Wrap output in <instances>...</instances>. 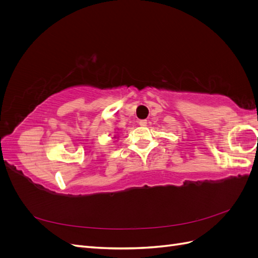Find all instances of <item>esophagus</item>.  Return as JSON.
<instances>
[{
  "mask_svg": "<svg viewBox=\"0 0 258 258\" xmlns=\"http://www.w3.org/2000/svg\"><path fill=\"white\" fill-rule=\"evenodd\" d=\"M139 124H140V126H142V127H145V126H147V120H146V119L140 120V121H139Z\"/></svg>",
  "mask_w": 258,
  "mask_h": 258,
  "instance_id": "obj_1",
  "label": "esophagus"
}]
</instances>
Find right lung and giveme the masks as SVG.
Returning a JSON list of instances; mask_svg holds the SVG:
<instances>
[{
  "label": "right lung",
  "instance_id": "right-lung-1",
  "mask_svg": "<svg viewBox=\"0 0 258 258\" xmlns=\"http://www.w3.org/2000/svg\"><path fill=\"white\" fill-rule=\"evenodd\" d=\"M114 138H116V137H114Z\"/></svg>",
  "mask_w": 258,
  "mask_h": 258
}]
</instances>
